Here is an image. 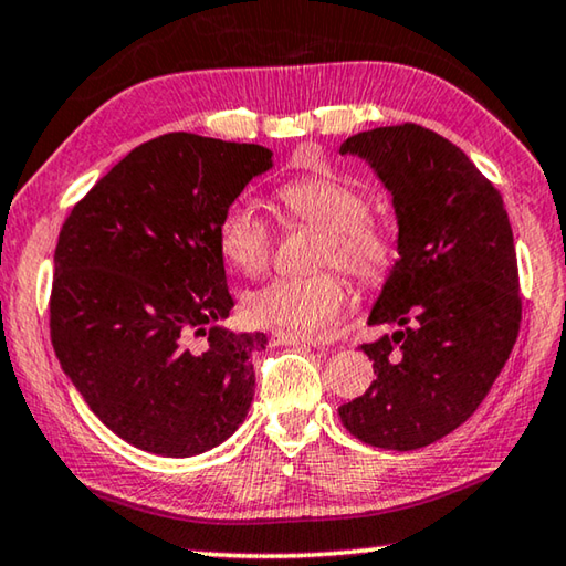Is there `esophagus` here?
<instances>
[{
    "mask_svg": "<svg viewBox=\"0 0 566 566\" xmlns=\"http://www.w3.org/2000/svg\"><path fill=\"white\" fill-rule=\"evenodd\" d=\"M274 345H300V347H325V343H319V339H310V337H297V335H286V332H276V335H274Z\"/></svg>",
    "mask_w": 566,
    "mask_h": 566,
    "instance_id": "esophagus-1",
    "label": "esophagus"
}]
</instances>
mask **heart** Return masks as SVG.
I'll return each mask as SVG.
<instances>
[{
  "mask_svg": "<svg viewBox=\"0 0 566 566\" xmlns=\"http://www.w3.org/2000/svg\"><path fill=\"white\" fill-rule=\"evenodd\" d=\"M280 201L294 221L322 231L317 266H339L363 284H380L398 264V239L370 213V199L337 176H304L280 188ZM219 251L241 274H262L272 256L266 221L249 203H231L219 221ZM347 284L335 269L274 280L247 294L244 310L259 327L286 335H325L343 317Z\"/></svg>",
  "mask_w": 566,
  "mask_h": 566,
  "instance_id": "b5f03b06",
  "label": "heart"
}]
</instances>
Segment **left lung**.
Listing matches in <instances>:
<instances>
[{
    "instance_id": "left-lung-1",
    "label": "left lung",
    "mask_w": 566,
    "mask_h": 566,
    "mask_svg": "<svg viewBox=\"0 0 566 566\" xmlns=\"http://www.w3.org/2000/svg\"><path fill=\"white\" fill-rule=\"evenodd\" d=\"M339 154L392 193L400 251L367 317L396 332L363 345L378 378L339 418L367 446L416 451L465 423L509 360L522 322L514 234L489 178L423 125L357 133Z\"/></svg>"
}]
</instances>
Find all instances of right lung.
Segmentation results:
<instances>
[{
    "mask_svg": "<svg viewBox=\"0 0 566 566\" xmlns=\"http://www.w3.org/2000/svg\"><path fill=\"white\" fill-rule=\"evenodd\" d=\"M269 168L264 146L166 133L107 170L62 223L52 347L90 410L140 451L188 459L244 423L251 355L266 335L221 325L234 300L217 231Z\"/></svg>",
    "mask_w": 566,
    "mask_h": 566,
    "instance_id": "right-lung-1",
    "label": "right lung"
}]
</instances>
